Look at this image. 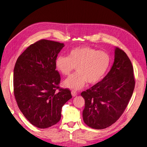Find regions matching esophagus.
<instances>
[{
    "instance_id": "1",
    "label": "esophagus",
    "mask_w": 147,
    "mask_h": 147,
    "mask_svg": "<svg viewBox=\"0 0 147 147\" xmlns=\"http://www.w3.org/2000/svg\"><path fill=\"white\" fill-rule=\"evenodd\" d=\"M71 94H72V96L73 97H75V96H77V92H76V91H71Z\"/></svg>"
}]
</instances>
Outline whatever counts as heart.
I'll return each mask as SVG.
<instances>
[{"label":"heart","instance_id":"obj_1","mask_svg":"<svg viewBox=\"0 0 147 147\" xmlns=\"http://www.w3.org/2000/svg\"><path fill=\"white\" fill-rule=\"evenodd\" d=\"M111 59L107 52L84 46L71 49L68 56L60 55L55 60L56 69L63 76H69L74 67L77 73L64 82L65 87L78 90L88 82L95 84L104 77L110 64Z\"/></svg>","mask_w":147,"mask_h":147}]
</instances>
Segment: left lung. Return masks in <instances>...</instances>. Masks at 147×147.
Masks as SVG:
<instances>
[{
  "mask_svg": "<svg viewBox=\"0 0 147 147\" xmlns=\"http://www.w3.org/2000/svg\"><path fill=\"white\" fill-rule=\"evenodd\" d=\"M134 70L126 53L114 49V61L102 80L82 92L85 100L84 122L97 129L109 127L121 117L135 87Z\"/></svg>",
  "mask_w": 147,
  "mask_h": 147,
  "instance_id": "obj_1",
  "label": "left lung"
}]
</instances>
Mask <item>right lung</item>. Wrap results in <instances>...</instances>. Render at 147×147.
<instances>
[{"label": "right lung", "instance_id": "right-lung-1", "mask_svg": "<svg viewBox=\"0 0 147 147\" xmlns=\"http://www.w3.org/2000/svg\"><path fill=\"white\" fill-rule=\"evenodd\" d=\"M64 47L63 43L41 40L26 49L15 65L13 88L18 105L39 128L57 124L62 107L72 98L69 89L59 87L61 78L56 70V59Z\"/></svg>", "mask_w": 147, "mask_h": 147}]
</instances>
